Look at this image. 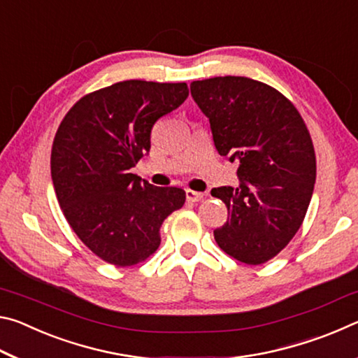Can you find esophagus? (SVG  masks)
Instances as JSON below:
<instances>
[{"instance_id":"34e87169","label":"esophagus","mask_w":358,"mask_h":358,"mask_svg":"<svg viewBox=\"0 0 358 358\" xmlns=\"http://www.w3.org/2000/svg\"><path fill=\"white\" fill-rule=\"evenodd\" d=\"M205 196H207V194H205V192H197V191H192V189H186V199L189 202L202 201Z\"/></svg>"}]
</instances>
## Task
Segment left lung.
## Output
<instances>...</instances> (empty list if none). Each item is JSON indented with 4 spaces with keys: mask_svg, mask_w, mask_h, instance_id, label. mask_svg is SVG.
I'll list each match as a JSON object with an SVG mask.
<instances>
[{
    "mask_svg": "<svg viewBox=\"0 0 358 358\" xmlns=\"http://www.w3.org/2000/svg\"><path fill=\"white\" fill-rule=\"evenodd\" d=\"M191 94L210 120L217 153L238 164L237 189H211L229 210L213 232L216 243L240 262L264 264L292 240L311 202L316 156L310 132L289 99L252 78L197 80Z\"/></svg>",
    "mask_w": 358,
    "mask_h": 358,
    "instance_id": "left-lung-1",
    "label": "left lung"
}]
</instances>
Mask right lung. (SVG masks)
Segmentation results:
<instances>
[{"mask_svg":"<svg viewBox=\"0 0 358 358\" xmlns=\"http://www.w3.org/2000/svg\"><path fill=\"white\" fill-rule=\"evenodd\" d=\"M186 83L126 80L83 96L57 131L52 180L66 220L90 250L117 266L151 256L161 226L183 207L181 187L131 173L150 153L153 124L183 104Z\"/></svg>","mask_w":358,"mask_h":358,"instance_id":"1","label":"right lung"}]
</instances>
